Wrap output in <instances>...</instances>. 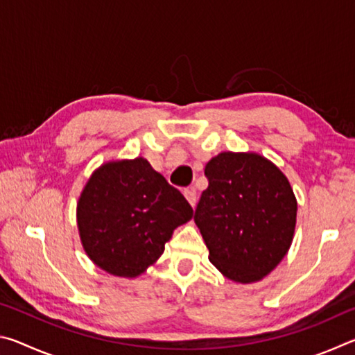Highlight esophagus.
I'll list each match as a JSON object with an SVG mask.
<instances>
[{
	"label": "esophagus",
	"instance_id": "esophagus-1",
	"mask_svg": "<svg viewBox=\"0 0 355 355\" xmlns=\"http://www.w3.org/2000/svg\"><path fill=\"white\" fill-rule=\"evenodd\" d=\"M183 194L186 199H188V202L191 203V207H196V202H197V197H196V191L191 189V188H186L183 191Z\"/></svg>",
	"mask_w": 355,
	"mask_h": 355
}]
</instances>
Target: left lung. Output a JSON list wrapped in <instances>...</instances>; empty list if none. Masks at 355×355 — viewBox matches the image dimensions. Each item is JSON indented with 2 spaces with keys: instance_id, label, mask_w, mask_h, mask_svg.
<instances>
[{
  "instance_id": "8db88e82",
  "label": "left lung",
  "mask_w": 355,
  "mask_h": 355,
  "mask_svg": "<svg viewBox=\"0 0 355 355\" xmlns=\"http://www.w3.org/2000/svg\"><path fill=\"white\" fill-rule=\"evenodd\" d=\"M205 177L194 220L209 261L239 284L263 279L293 241L297 202L290 182L263 156L232 152L209 159Z\"/></svg>"
}]
</instances>
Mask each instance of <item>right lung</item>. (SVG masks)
I'll return each mask as SVG.
<instances>
[{"label": "right lung", "mask_w": 355, "mask_h": 355, "mask_svg": "<svg viewBox=\"0 0 355 355\" xmlns=\"http://www.w3.org/2000/svg\"><path fill=\"white\" fill-rule=\"evenodd\" d=\"M192 208L147 159L101 166L78 202V230L89 258L119 277H136L158 260Z\"/></svg>", "instance_id": "add662e5"}]
</instances>
